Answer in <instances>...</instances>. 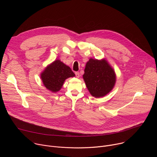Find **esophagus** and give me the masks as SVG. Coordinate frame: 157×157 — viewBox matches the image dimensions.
Returning a JSON list of instances; mask_svg holds the SVG:
<instances>
[{"instance_id": "34e87169", "label": "esophagus", "mask_w": 157, "mask_h": 157, "mask_svg": "<svg viewBox=\"0 0 157 157\" xmlns=\"http://www.w3.org/2000/svg\"><path fill=\"white\" fill-rule=\"evenodd\" d=\"M75 75H76V78H79V76H80V73L79 72H75Z\"/></svg>"}]
</instances>
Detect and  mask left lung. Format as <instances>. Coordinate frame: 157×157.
<instances>
[{
    "label": "left lung",
    "instance_id": "8db88e82",
    "mask_svg": "<svg viewBox=\"0 0 157 157\" xmlns=\"http://www.w3.org/2000/svg\"><path fill=\"white\" fill-rule=\"evenodd\" d=\"M83 79L91 94L101 98L113 89L116 78L114 70L107 61L91 58L86 63Z\"/></svg>",
    "mask_w": 157,
    "mask_h": 157
}]
</instances>
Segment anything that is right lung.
I'll return each instance as SVG.
<instances>
[{
  "instance_id": "1",
  "label": "right lung",
  "mask_w": 157,
  "mask_h": 157,
  "mask_svg": "<svg viewBox=\"0 0 157 157\" xmlns=\"http://www.w3.org/2000/svg\"><path fill=\"white\" fill-rule=\"evenodd\" d=\"M69 66L57 59L50 64L41 75V78L48 90L56 93L60 90L66 79L75 76Z\"/></svg>"
}]
</instances>
